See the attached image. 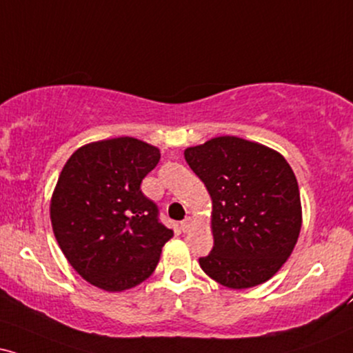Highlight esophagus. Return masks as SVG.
I'll return each instance as SVG.
<instances>
[{"label": "esophagus", "instance_id": "34e87169", "mask_svg": "<svg viewBox=\"0 0 353 353\" xmlns=\"http://www.w3.org/2000/svg\"><path fill=\"white\" fill-rule=\"evenodd\" d=\"M190 226H192V218L190 216H187L185 220L181 221V230L184 231V233H187V231L190 230Z\"/></svg>", "mask_w": 353, "mask_h": 353}]
</instances>
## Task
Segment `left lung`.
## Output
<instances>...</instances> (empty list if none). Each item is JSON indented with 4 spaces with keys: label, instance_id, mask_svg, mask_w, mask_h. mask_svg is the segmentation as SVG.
<instances>
[{
    "label": "left lung",
    "instance_id": "left-lung-1",
    "mask_svg": "<svg viewBox=\"0 0 353 353\" xmlns=\"http://www.w3.org/2000/svg\"><path fill=\"white\" fill-rule=\"evenodd\" d=\"M212 197L213 249L199 264L210 279L243 290L274 276L301 230L300 189L282 154L238 137L184 151Z\"/></svg>",
    "mask_w": 353,
    "mask_h": 353
}]
</instances>
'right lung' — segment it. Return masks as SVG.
Returning <instances> with one entry per match:
<instances>
[{
  "mask_svg": "<svg viewBox=\"0 0 353 353\" xmlns=\"http://www.w3.org/2000/svg\"><path fill=\"white\" fill-rule=\"evenodd\" d=\"M159 158L156 146L120 137L81 146L61 169L50 203L53 234L71 267L97 288L140 285L174 236L140 189Z\"/></svg>",
  "mask_w": 353,
  "mask_h": 353,
  "instance_id": "right-lung-1",
  "label": "right lung"
}]
</instances>
